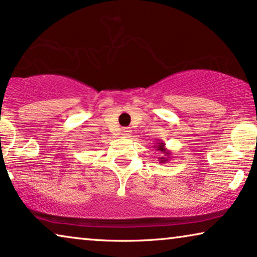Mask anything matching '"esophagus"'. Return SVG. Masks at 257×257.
Here are the masks:
<instances>
[{
	"instance_id": "34e87169",
	"label": "esophagus",
	"mask_w": 257,
	"mask_h": 257,
	"mask_svg": "<svg viewBox=\"0 0 257 257\" xmlns=\"http://www.w3.org/2000/svg\"><path fill=\"white\" fill-rule=\"evenodd\" d=\"M131 133H132V131L128 127H125L121 130V136L124 137V138H128V137L131 136Z\"/></svg>"
}]
</instances>
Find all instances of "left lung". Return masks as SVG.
<instances>
[{
    "label": "left lung",
    "instance_id": "left-lung-1",
    "mask_svg": "<svg viewBox=\"0 0 257 257\" xmlns=\"http://www.w3.org/2000/svg\"><path fill=\"white\" fill-rule=\"evenodd\" d=\"M153 147H156L157 151H160V152L163 153V157H159V163L166 164L168 161V158H170V156H171V152L168 150H166V147H165V143L157 142L156 145H154Z\"/></svg>",
    "mask_w": 257,
    "mask_h": 257
}]
</instances>
